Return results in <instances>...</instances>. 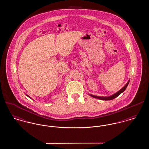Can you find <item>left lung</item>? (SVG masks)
Segmentation results:
<instances>
[{"instance_id": "left-lung-1", "label": "left lung", "mask_w": 149, "mask_h": 149, "mask_svg": "<svg viewBox=\"0 0 149 149\" xmlns=\"http://www.w3.org/2000/svg\"><path fill=\"white\" fill-rule=\"evenodd\" d=\"M129 82H130V80H128L127 83L126 84V85H125L124 87H123V88L120 89V91H119L118 92L114 94L113 95H112V96H110V97H97V96L93 95H91V94H90V95H91L92 97H93V98H97V99H101V100H112V99H114L115 98L117 97L118 95H120L123 92L126 90V88L127 87L128 85Z\"/></svg>"}]
</instances>
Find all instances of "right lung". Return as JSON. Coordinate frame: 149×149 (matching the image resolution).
<instances>
[{
  "mask_svg": "<svg viewBox=\"0 0 149 149\" xmlns=\"http://www.w3.org/2000/svg\"><path fill=\"white\" fill-rule=\"evenodd\" d=\"M26 95H27V96H28V97H29V95H27V94H26ZM29 98H30V97H29Z\"/></svg>",
  "mask_w": 149,
  "mask_h": 149,
  "instance_id": "1",
  "label": "right lung"
}]
</instances>
